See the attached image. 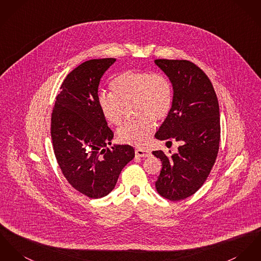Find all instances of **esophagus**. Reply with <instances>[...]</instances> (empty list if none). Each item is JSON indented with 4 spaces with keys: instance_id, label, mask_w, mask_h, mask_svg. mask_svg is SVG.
I'll list each match as a JSON object with an SVG mask.
<instances>
[{
    "instance_id": "34e87169",
    "label": "esophagus",
    "mask_w": 261,
    "mask_h": 261,
    "mask_svg": "<svg viewBox=\"0 0 261 261\" xmlns=\"http://www.w3.org/2000/svg\"><path fill=\"white\" fill-rule=\"evenodd\" d=\"M135 154H136V156H138V157H144V158L151 156V152H150V151H148V150H142V149H137V150L135 151Z\"/></svg>"
}]
</instances>
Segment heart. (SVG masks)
Here are the masks:
<instances>
[{
    "mask_svg": "<svg viewBox=\"0 0 261 261\" xmlns=\"http://www.w3.org/2000/svg\"><path fill=\"white\" fill-rule=\"evenodd\" d=\"M112 93L101 92L97 97L103 117L113 125L123 120L125 107L134 104V113L140 117L128 122L117 131L121 143L144 147L154 130V120L164 119L170 112L173 93L169 80L162 73L126 70L111 82Z\"/></svg>",
    "mask_w": 261,
    "mask_h": 261,
    "instance_id": "heart-1",
    "label": "heart"
}]
</instances>
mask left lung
<instances>
[{"label": "left lung", "mask_w": 261, "mask_h": 261, "mask_svg": "<svg viewBox=\"0 0 261 261\" xmlns=\"http://www.w3.org/2000/svg\"><path fill=\"white\" fill-rule=\"evenodd\" d=\"M155 64L173 87L170 112L155 138L180 143L173 155L153 151L162 162L155 186L162 197L180 201L201 188L217 159L221 138L219 101L206 74L193 62L156 60Z\"/></svg>", "instance_id": "1"}]
</instances>
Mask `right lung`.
<instances>
[{"label": "right lung", "instance_id": "add662e5", "mask_svg": "<svg viewBox=\"0 0 261 261\" xmlns=\"http://www.w3.org/2000/svg\"><path fill=\"white\" fill-rule=\"evenodd\" d=\"M115 59L90 60L67 74L51 114V139L67 181L91 199L107 196L122 169L135 157L133 147L111 145L113 132L98 107V86Z\"/></svg>", "mask_w": 261, "mask_h": 261}]
</instances>
